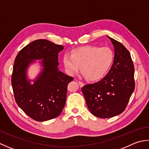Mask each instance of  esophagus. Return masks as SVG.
Returning a JSON list of instances; mask_svg holds the SVG:
<instances>
[{
    "label": "esophagus",
    "mask_w": 149,
    "mask_h": 149,
    "mask_svg": "<svg viewBox=\"0 0 149 149\" xmlns=\"http://www.w3.org/2000/svg\"><path fill=\"white\" fill-rule=\"evenodd\" d=\"M78 83H79V85H80V87H83L84 86V84L82 82V81H78Z\"/></svg>",
    "instance_id": "34e87169"
}]
</instances>
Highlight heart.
I'll list each match as a JSON object with an SVG mask.
<instances>
[{"label":"heart","mask_w":149,"mask_h":149,"mask_svg":"<svg viewBox=\"0 0 149 149\" xmlns=\"http://www.w3.org/2000/svg\"><path fill=\"white\" fill-rule=\"evenodd\" d=\"M114 59V54L110 47L85 45L72 49L71 55L65 54L62 62L69 75H74L81 68V72L88 80L96 81L107 73Z\"/></svg>","instance_id":"heart-1"}]
</instances>
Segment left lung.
I'll return each instance as SVG.
<instances>
[{"label":"left lung","instance_id":"obj_1","mask_svg":"<svg viewBox=\"0 0 149 149\" xmlns=\"http://www.w3.org/2000/svg\"><path fill=\"white\" fill-rule=\"evenodd\" d=\"M113 64L101 80L81 88L89 111L100 118L114 117L125 111L135 87L134 66L129 51L114 39Z\"/></svg>","mask_w":149,"mask_h":149}]
</instances>
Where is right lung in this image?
Returning <instances> with one entry per match:
<instances>
[{"mask_svg": "<svg viewBox=\"0 0 149 149\" xmlns=\"http://www.w3.org/2000/svg\"><path fill=\"white\" fill-rule=\"evenodd\" d=\"M63 47L39 39L18 53L11 75L15 100L28 116L37 121L58 116L65 104L67 91L73 78L59 71L58 56ZM43 59L42 72L33 85L26 80V70L33 59Z\"/></svg>", "mask_w": 149, "mask_h": 149, "instance_id": "add662e5", "label": "right lung"}]
</instances>
